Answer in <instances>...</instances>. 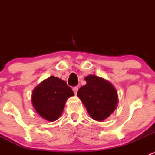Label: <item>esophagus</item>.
<instances>
[{"label": "esophagus", "instance_id": "esophagus-1", "mask_svg": "<svg viewBox=\"0 0 155 155\" xmlns=\"http://www.w3.org/2000/svg\"><path fill=\"white\" fill-rule=\"evenodd\" d=\"M78 90H79V87H78L77 86L73 87V92H74L75 94H77Z\"/></svg>", "mask_w": 155, "mask_h": 155}]
</instances>
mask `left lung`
Segmentation results:
<instances>
[{
    "label": "left lung",
    "mask_w": 155,
    "mask_h": 155,
    "mask_svg": "<svg viewBox=\"0 0 155 155\" xmlns=\"http://www.w3.org/2000/svg\"><path fill=\"white\" fill-rule=\"evenodd\" d=\"M86 85L79 89L77 96L91 118L103 121L109 118L118 106V93L110 82L95 75L85 78Z\"/></svg>",
    "instance_id": "left-lung-1"
}]
</instances>
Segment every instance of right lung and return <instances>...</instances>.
Wrapping results in <instances>:
<instances>
[{
	"label": "right lung",
	"instance_id": "right-lung-1",
	"mask_svg": "<svg viewBox=\"0 0 155 155\" xmlns=\"http://www.w3.org/2000/svg\"><path fill=\"white\" fill-rule=\"evenodd\" d=\"M73 95L71 87L65 81L51 76L34 87L31 102L43 119L52 122L61 115L67 100Z\"/></svg>",
	"mask_w": 155,
	"mask_h": 155
}]
</instances>
